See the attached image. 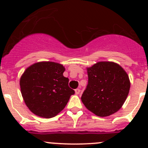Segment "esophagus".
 <instances>
[{"instance_id":"34e87169","label":"esophagus","mask_w":148,"mask_h":148,"mask_svg":"<svg viewBox=\"0 0 148 148\" xmlns=\"http://www.w3.org/2000/svg\"><path fill=\"white\" fill-rule=\"evenodd\" d=\"M75 93L76 95H79L80 93V89H75Z\"/></svg>"}]
</instances>
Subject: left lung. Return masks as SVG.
<instances>
[{"instance_id":"left-lung-1","label":"left lung","mask_w":148,"mask_h":148,"mask_svg":"<svg viewBox=\"0 0 148 148\" xmlns=\"http://www.w3.org/2000/svg\"><path fill=\"white\" fill-rule=\"evenodd\" d=\"M86 70L88 84L81 98L85 107L99 117L117 112L126 100L130 88L126 71L112 62H97Z\"/></svg>"}]
</instances>
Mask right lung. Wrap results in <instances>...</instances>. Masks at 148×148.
<instances>
[{
  "label": "right lung",
  "instance_id": "add662e5",
  "mask_svg": "<svg viewBox=\"0 0 148 148\" xmlns=\"http://www.w3.org/2000/svg\"><path fill=\"white\" fill-rule=\"evenodd\" d=\"M65 68L52 62H37L28 66L20 79L21 92L28 108L44 118L57 115L74 91L63 75Z\"/></svg>",
  "mask_w": 148,
  "mask_h": 148
}]
</instances>
